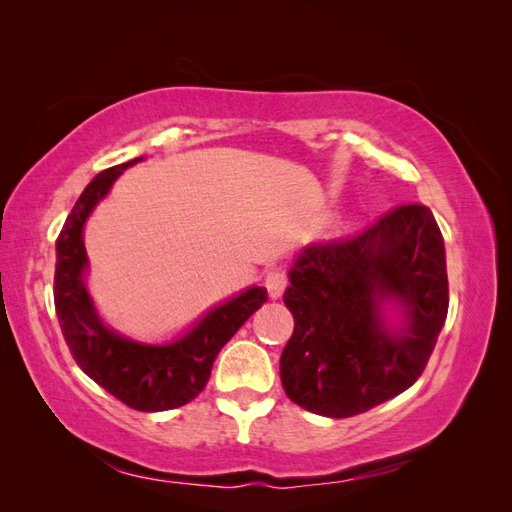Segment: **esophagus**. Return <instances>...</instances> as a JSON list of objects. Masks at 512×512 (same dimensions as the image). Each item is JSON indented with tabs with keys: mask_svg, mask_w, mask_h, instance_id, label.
I'll return each mask as SVG.
<instances>
[{
	"mask_svg": "<svg viewBox=\"0 0 512 512\" xmlns=\"http://www.w3.org/2000/svg\"><path fill=\"white\" fill-rule=\"evenodd\" d=\"M265 286H267V290H269V294H271L273 299L282 297L284 290L288 288V273L284 269L269 271L267 277H265Z\"/></svg>",
	"mask_w": 512,
	"mask_h": 512,
	"instance_id": "obj_1",
	"label": "esophagus"
}]
</instances>
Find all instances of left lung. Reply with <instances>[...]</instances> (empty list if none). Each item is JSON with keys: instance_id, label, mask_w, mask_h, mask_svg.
<instances>
[{"instance_id": "left-lung-1", "label": "left lung", "mask_w": 512, "mask_h": 512, "mask_svg": "<svg viewBox=\"0 0 512 512\" xmlns=\"http://www.w3.org/2000/svg\"><path fill=\"white\" fill-rule=\"evenodd\" d=\"M399 300L409 327L389 332L381 303ZM284 303L294 331L280 359L294 404L322 416L367 412L416 382L448 312L442 232L425 205H399L359 235L309 245Z\"/></svg>"}]
</instances>
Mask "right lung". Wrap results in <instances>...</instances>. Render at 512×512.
Segmentation results:
<instances>
[{
	"instance_id": "add662e5",
	"label": "right lung",
	"mask_w": 512,
	"mask_h": 512,
	"mask_svg": "<svg viewBox=\"0 0 512 512\" xmlns=\"http://www.w3.org/2000/svg\"><path fill=\"white\" fill-rule=\"evenodd\" d=\"M143 158L102 170L76 200L57 237L55 309L66 344L85 374L128 408L162 412L185 406L209 382L215 356L243 322L267 303V290L254 286L215 307L188 335L168 346H143L108 331L83 284L87 256L83 224L113 181Z\"/></svg>"
}]
</instances>
